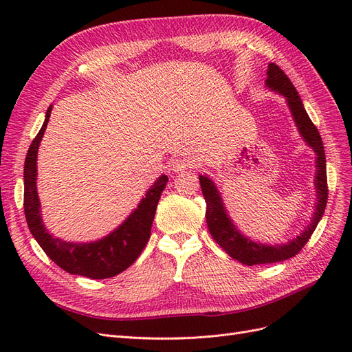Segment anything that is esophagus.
Returning a JSON list of instances; mask_svg holds the SVG:
<instances>
[{"label": "esophagus", "mask_w": 352, "mask_h": 352, "mask_svg": "<svg viewBox=\"0 0 352 352\" xmlns=\"http://www.w3.org/2000/svg\"><path fill=\"white\" fill-rule=\"evenodd\" d=\"M188 167H189V160L185 158V157L175 158L173 163H172V168H173V172H176V173L184 172V170H186Z\"/></svg>", "instance_id": "obj_1"}]
</instances>
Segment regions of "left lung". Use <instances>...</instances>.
<instances>
[{
    "label": "left lung",
    "instance_id": "1",
    "mask_svg": "<svg viewBox=\"0 0 352 352\" xmlns=\"http://www.w3.org/2000/svg\"><path fill=\"white\" fill-rule=\"evenodd\" d=\"M265 85L272 91L279 92L286 98L289 110L292 113V117L295 120V124L300 131L304 141L308 144V146L313 148L316 153V192H317V204L316 211L310 225L305 228V230L300 236L289 241L287 243L282 245H265L254 242L250 238L243 236L242 233L233 225L232 220L229 219L225 204H223L221 197L214 185V182L207 176H199V184L202 189V195L207 202L206 210V219L207 226L211 233L212 239H214L220 247L225 250L232 258L241 261L242 264L247 265H255V264H269V263H278L287 258H292L300 252L304 245L311 238L313 232L316 230L318 221L322 220L324 214L326 202H327V176H326V155H324V146L322 136L318 133L317 127L308 117L304 104L298 95L295 87L289 78L286 76L285 72L276 66L274 63H270L267 69V79H265Z\"/></svg>",
    "mask_w": 352,
    "mask_h": 352
}]
</instances>
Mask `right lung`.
<instances>
[{
  "label": "right lung",
  "mask_w": 352,
  "mask_h": 352,
  "mask_svg": "<svg viewBox=\"0 0 352 352\" xmlns=\"http://www.w3.org/2000/svg\"><path fill=\"white\" fill-rule=\"evenodd\" d=\"M51 110L52 105L48 107L45 122L35 140L32 141L25 160L23 207L29 230L38 241L39 247L65 272L89 279L113 278L132 265L148 243L158 199L168 182V177L166 175L160 176L146 190L145 198L141 199L132 214L105 238L89 243L66 242L54 238L42 223L36 190L38 148L47 129Z\"/></svg>",
  "instance_id": "right-lung-1"
}]
</instances>
